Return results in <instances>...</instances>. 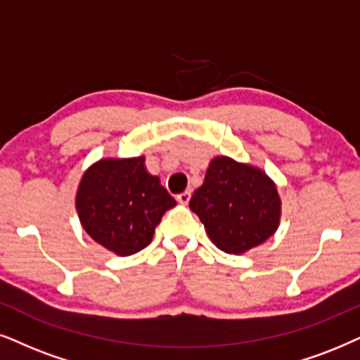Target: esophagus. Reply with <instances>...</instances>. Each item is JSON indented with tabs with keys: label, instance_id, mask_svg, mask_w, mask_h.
I'll return each instance as SVG.
<instances>
[{
	"label": "esophagus",
	"instance_id": "1",
	"mask_svg": "<svg viewBox=\"0 0 360 360\" xmlns=\"http://www.w3.org/2000/svg\"><path fill=\"white\" fill-rule=\"evenodd\" d=\"M189 199H191V193H189V191H184V193L177 194V202L184 204V206L189 202Z\"/></svg>",
	"mask_w": 360,
	"mask_h": 360
}]
</instances>
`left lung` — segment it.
I'll use <instances>...</instances> for the list:
<instances>
[{"label":"left lung","instance_id":"1","mask_svg":"<svg viewBox=\"0 0 360 360\" xmlns=\"http://www.w3.org/2000/svg\"><path fill=\"white\" fill-rule=\"evenodd\" d=\"M189 207L212 244L227 254H244L266 243L281 222L274 181L259 167L227 156L211 159Z\"/></svg>","mask_w":360,"mask_h":360}]
</instances>
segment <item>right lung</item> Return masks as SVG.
<instances>
[{
    "mask_svg": "<svg viewBox=\"0 0 360 360\" xmlns=\"http://www.w3.org/2000/svg\"><path fill=\"white\" fill-rule=\"evenodd\" d=\"M174 206L161 179L148 172L144 156L99 159L84 171L76 191L83 229L121 257L146 248L162 214Z\"/></svg>",
    "mask_w": 360,
    "mask_h": 360,
    "instance_id": "right-lung-1",
    "label": "right lung"
}]
</instances>
